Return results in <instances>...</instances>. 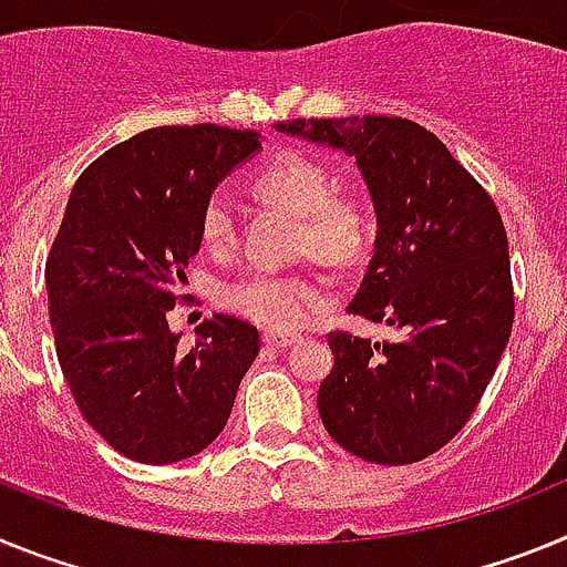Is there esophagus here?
Segmentation results:
<instances>
[{
  "mask_svg": "<svg viewBox=\"0 0 567 567\" xmlns=\"http://www.w3.org/2000/svg\"><path fill=\"white\" fill-rule=\"evenodd\" d=\"M298 334H289V332H264V343L269 349H287V346L298 343Z\"/></svg>",
  "mask_w": 567,
  "mask_h": 567,
  "instance_id": "obj_1",
  "label": "esophagus"
}]
</instances>
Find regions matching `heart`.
Masks as SVG:
<instances>
[{
  "label": "heart",
  "instance_id": "heart-1",
  "mask_svg": "<svg viewBox=\"0 0 567 567\" xmlns=\"http://www.w3.org/2000/svg\"><path fill=\"white\" fill-rule=\"evenodd\" d=\"M327 164L303 153L272 155L252 189L264 202L298 215V247L329 264H352L369 247L372 215L363 195L352 189H332ZM202 238L209 249H227L235 244V215L224 195H213L202 209ZM327 298L318 278L298 272L255 269L233 280L224 289V303L233 312L269 329L303 327Z\"/></svg>",
  "mask_w": 567,
  "mask_h": 567
}]
</instances>
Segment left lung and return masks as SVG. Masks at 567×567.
<instances>
[{"label": "left lung", "instance_id": "1", "mask_svg": "<svg viewBox=\"0 0 567 567\" xmlns=\"http://www.w3.org/2000/svg\"><path fill=\"white\" fill-rule=\"evenodd\" d=\"M275 130L354 155L378 238L346 312L400 332L383 343L329 334L320 420L360 460H425L468 423L511 338L503 218L437 135L409 118H295Z\"/></svg>", "mask_w": 567, "mask_h": 567}]
</instances>
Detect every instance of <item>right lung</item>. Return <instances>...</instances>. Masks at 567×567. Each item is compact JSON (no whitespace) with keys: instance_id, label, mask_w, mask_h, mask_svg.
Returning <instances> with one entry per match:
<instances>
[{"instance_id":"obj_1","label":"right lung","mask_w":567,"mask_h":567,"mask_svg":"<svg viewBox=\"0 0 567 567\" xmlns=\"http://www.w3.org/2000/svg\"><path fill=\"white\" fill-rule=\"evenodd\" d=\"M218 124L153 127L79 175L48 255L50 327L79 412L135 463H178L227 425L260 349L247 320L213 315L182 352L167 323L202 249V209L260 150Z\"/></svg>"}]
</instances>
